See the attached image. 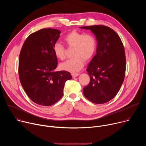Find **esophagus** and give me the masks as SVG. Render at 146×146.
<instances>
[{
    "label": "esophagus",
    "mask_w": 146,
    "mask_h": 146,
    "mask_svg": "<svg viewBox=\"0 0 146 146\" xmlns=\"http://www.w3.org/2000/svg\"><path fill=\"white\" fill-rule=\"evenodd\" d=\"M80 75V73H72V76L73 77V78H74L76 77H77L78 76Z\"/></svg>",
    "instance_id": "esophagus-1"
}]
</instances>
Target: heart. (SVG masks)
<instances>
[{"mask_svg": "<svg viewBox=\"0 0 146 146\" xmlns=\"http://www.w3.org/2000/svg\"><path fill=\"white\" fill-rule=\"evenodd\" d=\"M64 41L69 47H74L73 58L60 64L62 69L75 73L80 71L85 64V60H88L94 56L96 49V41L90 34L73 31L67 34ZM55 56L63 60L66 57V49L64 45L56 42L53 46Z\"/></svg>", "mask_w": 146, "mask_h": 146, "instance_id": "obj_1", "label": "heart"}]
</instances>
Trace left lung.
<instances>
[{
    "instance_id": "left-lung-1",
    "label": "left lung",
    "mask_w": 146,
    "mask_h": 146,
    "mask_svg": "<svg viewBox=\"0 0 146 146\" xmlns=\"http://www.w3.org/2000/svg\"><path fill=\"white\" fill-rule=\"evenodd\" d=\"M95 35L96 54L87 69L89 84L83 88L86 98L96 104L111 100L118 92L124 80L126 58L124 47L118 34L104 25L80 27Z\"/></svg>"
}]
</instances>
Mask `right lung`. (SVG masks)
Returning <instances> with one entry per match:
<instances>
[{
  "instance_id": "add662e5",
  "label": "right lung",
  "mask_w": 146,
  "mask_h": 146,
  "mask_svg": "<svg viewBox=\"0 0 146 146\" xmlns=\"http://www.w3.org/2000/svg\"><path fill=\"white\" fill-rule=\"evenodd\" d=\"M61 32L42 29L30 35L19 57V80L29 98L37 105L50 106L63 96L65 82L72 79L68 72H55L58 59L53 46Z\"/></svg>"
}]
</instances>
